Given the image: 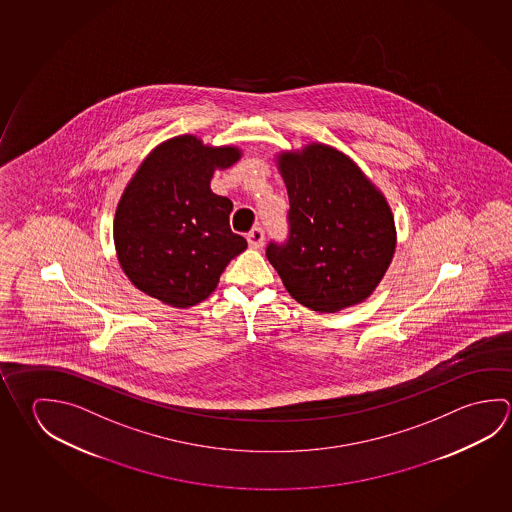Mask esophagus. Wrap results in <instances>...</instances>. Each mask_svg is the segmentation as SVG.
I'll use <instances>...</instances> for the list:
<instances>
[{"mask_svg":"<svg viewBox=\"0 0 512 512\" xmlns=\"http://www.w3.org/2000/svg\"><path fill=\"white\" fill-rule=\"evenodd\" d=\"M246 239H248V244H250V248L253 250H259L264 246V230L257 226V228H253L250 234L246 235Z\"/></svg>","mask_w":512,"mask_h":512,"instance_id":"esophagus-1","label":"esophagus"}]
</instances>
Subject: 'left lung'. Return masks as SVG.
Listing matches in <instances>:
<instances>
[{
	"label": "left lung",
	"instance_id": "8db88e82",
	"mask_svg": "<svg viewBox=\"0 0 512 512\" xmlns=\"http://www.w3.org/2000/svg\"><path fill=\"white\" fill-rule=\"evenodd\" d=\"M278 167L289 196L287 239L269 241L266 257L289 295L320 313L363 302L394 255V219L385 198L327 145L284 153Z\"/></svg>",
	"mask_w": 512,
	"mask_h": 512
}]
</instances>
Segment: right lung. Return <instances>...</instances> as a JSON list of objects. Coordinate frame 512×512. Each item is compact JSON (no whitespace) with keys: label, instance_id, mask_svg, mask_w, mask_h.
Instances as JSON below:
<instances>
[{"label":"right lung","instance_id":"add662e5","mask_svg":"<svg viewBox=\"0 0 512 512\" xmlns=\"http://www.w3.org/2000/svg\"><path fill=\"white\" fill-rule=\"evenodd\" d=\"M239 156L235 147H208L185 135L145 158L113 228L120 266L140 291L174 307L199 304L246 250V239L230 228L232 201L210 190L214 171Z\"/></svg>","mask_w":512,"mask_h":512}]
</instances>
